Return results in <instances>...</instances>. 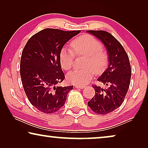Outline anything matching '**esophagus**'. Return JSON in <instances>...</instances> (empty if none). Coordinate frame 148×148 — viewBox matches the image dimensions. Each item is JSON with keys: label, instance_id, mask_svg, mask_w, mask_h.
<instances>
[{"label": "esophagus", "instance_id": "obj_1", "mask_svg": "<svg viewBox=\"0 0 148 148\" xmlns=\"http://www.w3.org/2000/svg\"><path fill=\"white\" fill-rule=\"evenodd\" d=\"M75 88H76L84 89V88H86V86H78V85H76V86H75Z\"/></svg>", "mask_w": 148, "mask_h": 148}]
</instances>
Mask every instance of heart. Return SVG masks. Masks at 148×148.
<instances>
[{
  "mask_svg": "<svg viewBox=\"0 0 148 148\" xmlns=\"http://www.w3.org/2000/svg\"><path fill=\"white\" fill-rule=\"evenodd\" d=\"M70 48L63 47L60 50L58 58L61 67L69 70L73 65L75 55L86 56L83 69H76L66 76L68 82L73 84L84 85L90 82L96 74H102L108 66V54L102 48V44L96 38L84 34L75 38L70 43Z\"/></svg>",
  "mask_w": 148,
  "mask_h": 148,
  "instance_id": "1",
  "label": "heart"
}]
</instances>
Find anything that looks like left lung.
Returning <instances> with one entry per match:
<instances>
[{
  "label": "left lung",
  "instance_id": "left-lung-1",
  "mask_svg": "<svg viewBox=\"0 0 148 148\" xmlns=\"http://www.w3.org/2000/svg\"><path fill=\"white\" fill-rule=\"evenodd\" d=\"M88 32L103 42L109 56L108 67L98 79L106 88L92 86L96 93L88 105L97 114H106L121 106L125 100L130 85V62L123 46L112 34L102 30Z\"/></svg>",
  "mask_w": 148,
  "mask_h": 148
}]
</instances>
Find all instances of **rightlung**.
Masks as SVG:
<instances>
[{
	"label": "right lung",
	"mask_w": 148,
	"mask_h": 148,
	"mask_svg": "<svg viewBox=\"0 0 148 148\" xmlns=\"http://www.w3.org/2000/svg\"><path fill=\"white\" fill-rule=\"evenodd\" d=\"M80 32L46 28L32 36L22 51L20 75L23 90L40 112H57L73 89V86H58L65 78L58 55L66 42Z\"/></svg>",
	"instance_id": "obj_1"
}]
</instances>
